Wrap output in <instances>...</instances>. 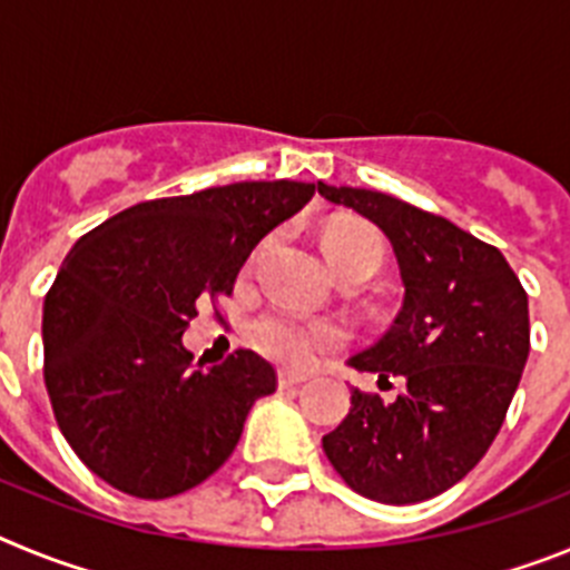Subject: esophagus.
Returning a JSON list of instances; mask_svg holds the SVG:
<instances>
[{"mask_svg": "<svg viewBox=\"0 0 570 570\" xmlns=\"http://www.w3.org/2000/svg\"><path fill=\"white\" fill-rule=\"evenodd\" d=\"M276 380H279L282 391H288V387H296L308 380V374H302V371H279V376H276Z\"/></svg>", "mask_w": 570, "mask_h": 570, "instance_id": "1", "label": "esophagus"}]
</instances>
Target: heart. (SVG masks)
Returning <instances> with one entry per match:
<instances>
[{
	"label": "heart",
	"instance_id": "obj_1",
	"mask_svg": "<svg viewBox=\"0 0 570 570\" xmlns=\"http://www.w3.org/2000/svg\"><path fill=\"white\" fill-rule=\"evenodd\" d=\"M325 256L340 279H374L385 265V239L365 223H340L325 234ZM345 331L334 322L274 311L254 322V342L262 354L285 365H311L322 351L340 345Z\"/></svg>",
	"mask_w": 570,
	"mask_h": 570
}]
</instances>
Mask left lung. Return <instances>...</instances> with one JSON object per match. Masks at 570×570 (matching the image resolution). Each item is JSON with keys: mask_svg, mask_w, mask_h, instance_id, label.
<instances>
[{"mask_svg": "<svg viewBox=\"0 0 570 570\" xmlns=\"http://www.w3.org/2000/svg\"><path fill=\"white\" fill-rule=\"evenodd\" d=\"M320 196L374 223L394 245L405 302L394 328L351 356L356 371L402 376L394 402L351 391L322 436L342 480L367 500L411 505L448 491L485 456L531 351L528 294L500 250L442 216L365 188Z\"/></svg>", "mask_w": 570, "mask_h": 570, "instance_id": "obj_1", "label": "left lung"}]
</instances>
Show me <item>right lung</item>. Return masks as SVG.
Wrapping results in <instances>:
<instances>
[{
    "instance_id": "1",
    "label": "right lung",
    "mask_w": 570,
    "mask_h": 570,
    "mask_svg": "<svg viewBox=\"0 0 570 570\" xmlns=\"http://www.w3.org/2000/svg\"><path fill=\"white\" fill-rule=\"evenodd\" d=\"M308 183H234L139 203L65 256L45 296V387L68 445L139 500L199 485L234 454L276 371L234 351L190 367L183 334L199 302L234 294L262 236L311 203Z\"/></svg>"
}]
</instances>
